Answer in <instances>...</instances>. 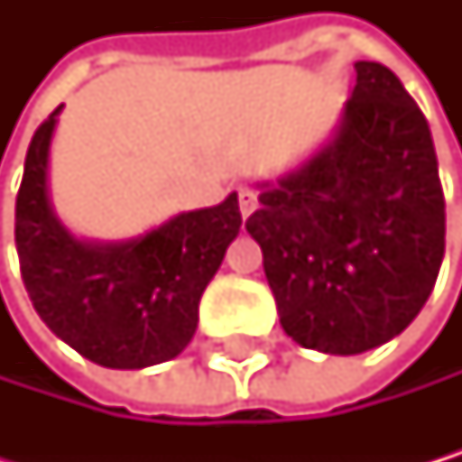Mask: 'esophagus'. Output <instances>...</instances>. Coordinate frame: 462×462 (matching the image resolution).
Masks as SVG:
<instances>
[{
  "instance_id": "34e87169",
  "label": "esophagus",
  "mask_w": 462,
  "mask_h": 462,
  "mask_svg": "<svg viewBox=\"0 0 462 462\" xmlns=\"http://www.w3.org/2000/svg\"><path fill=\"white\" fill-rule=\"evenodd\" d=\"M238 208H241V216H252L254 208H257V193L252 188H238Z\"/></svg>"
}]
</instances>
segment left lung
<instances>
[{"mask_svg":"<svg viewBox=\"0 0 462 462\" xmlns=\"http://www.w3.org/2000/svg\"><path fill=\"white\" fill-rule=\"evenodd\" d=\"M344 124L313 161L260 193L246 233L263 249L282 329L360 355L424 308L447 246L430 124L383 63H355Z\"/></svg>","mask_w":462,"mask_h":462,"instance_id":"left-lung-1","label":"left lung"}]
</instances>
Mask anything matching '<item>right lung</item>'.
I'll return each instance as SVG.
<instances>
[{
  "mask_svg": "<svg viewBox=\"0 0 462 462\" xmlns=\"http://www.w3.org/2000/svg\"><path fill=\"white\" fill-rule=\"evenodd\" d=\"M58 113L35 130L15 197V252L32 308L60 341L105 368L166 363L197 332L199 299L241 229L238 197L180 213L127 244H82L46 199Z\"/></svg>",
  "mask_w": 462,
  "mask_h": 462,
  "instance_id": "right-lung-1",
  "label": "right lung"
}]
</instances>
